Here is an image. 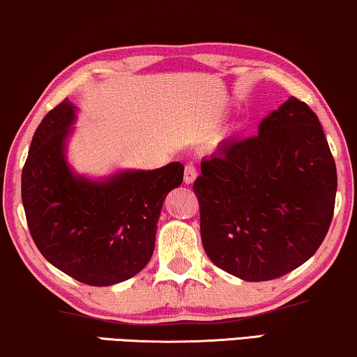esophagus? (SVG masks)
Here are the masks:
<instances>
[{"label": "esophagus", "mask_w": 357, "mask_h": 357, "mask_svg": "<svg viewBox=\"0 0 357 357\" xmlns=\"http://www.w3.org/2000/svg\"><path fill=\"white\" fill-rule=\"evenodd\" d=\"M195 178H197V169H195L194 165H185L184 168V183L192 184Z\"/></svg>", "instance_id": "34e87169"}]
</instances>
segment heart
I'll return each instance as SVG.
<instances>
[{"instance_id":"heart-1","label":"heart","mask_w":357,"mask_h":357,"mask_svg":"<svg viewBox=\"0 0 357 357\" xmlns=\"http://www.w3.org/2000/svg\"><path fill=\"white\" fill-rule=\"evenodd\" d=\"M220 121H222V118H220V116H215V118L212 119V121H210L208 126H210V128H217L218 124H220Z\"/></svg>"}]
</instances>
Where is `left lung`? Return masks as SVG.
I'll use <instances>...</instances> for the list:
<instances>
[{
	"mask_svg": "<svg viewBox=\"0 0 357 357\" xmlns=\"http://www.w3.org/2000/svg\"><path fill=\"white\" fill-rule=\"evenodd\" d=\"M257 135L202 158L194 192L208 259L244 281H267L312 257L335 208L336 167L322 124L289 97Z\"/></svg>",
	"mask_w": 357,
	"mask_h": 357,
	"instance_id": "1",
	"label": "left lung"
}]
</instances>
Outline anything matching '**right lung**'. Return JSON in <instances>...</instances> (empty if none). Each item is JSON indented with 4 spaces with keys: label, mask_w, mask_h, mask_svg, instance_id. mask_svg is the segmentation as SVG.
Instances as JSON below:
<instances>
[{
    "label": "right lung",
    "mask_w": 357,
    "mask_h": 357,
    "mask_svg": "<svg viewBox=\"0 0 357 357\" xmlns=\"http://www.w3.org/2000/svg\"><path fill=\"white\" fill-rule=\"evenodd\" d=\"M77 112L64 100L38 124L22 169V205L53 267L90 286L116 284L149 264L163 202L183 183L184 167L77 173L68 157Z\"/></svg>",
    "instance_id": "right-lung-1"
}]
</instances>
